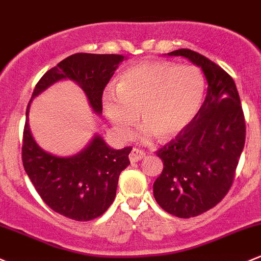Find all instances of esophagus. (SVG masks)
Masks as SVG:
<instances>
[{
    "mask_svg": "<svg viewBox=\"0 0 261 261\" xmlns=\"http://www.w3.org/2000/svg\"><path fill=\"white\" fill-rule=\"evenodd\" d=\"M146 157V152L139 148H136L134 147L133 149H132L130 154H129V160L132 161V162H138V161H141L142 158Z\"/></svg>",
    "mask_w": 261,
    "mask_h": 261,
    "instance_id": "1",
    "label": "esophagus"
}]
</instances>
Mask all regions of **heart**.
Masks as SVG:
<instances>
[{
  "label": "heart",
  "mask_w": 261,
  "mask_h": 261,
  "mask_svg": "<svg viewBox=\"0 0 261 261\" xmlns=\"http://www.w3.org/2000/svg\"><path fill=\"white\" fill-rule=\"evenodd\" d=\"M203 93L205 80L196 66L150 60L123 71L117 91L104 93L103 107L122 138H129L142 109L146 124L139 138L149 141L158 134L161 139H172L195 119Z\"/></svg>",
  "instance_id": "1"
}]
</instances>
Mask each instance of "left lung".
<instances>
[{
  "label": "left lung",
  "instance_id": "1",
  "mask_svg": "<svg viewBox=\"0 0 261 261\" xmlns=\"http://www.w3.org/2000/svg\"><path fill=\"white\" fill-rule=\"evenodd\" d=\"M202 69L208 87L192 123L157 150L163 171L153 184L158 205L189 219L215 207L229 192L245 144V118L235 82L217 64L190 49L168 53Z\"/></svg>",
  "mask_w": 261,
  "mask_h": 261
}]
</instances>
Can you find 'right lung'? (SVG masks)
<instances>
[{
    "label": "right lung",
    "instance_id": "1",
    "mask_svg": "<svg viewBox=\"0 0 261 261\" xmlns=\"http://www.w3.org/2000/svg\"><path fill=\"white\" fill-rule=\"evenodd\" d=\"M123 59L115 54L70 55L42 75L32 98L58 80L70 79L83 88L90 106L100 114L103 91ZM28 122L23 128L22 163L42 201L51 210L75 221H90L103 215L114 201L120 172L130 165L132 147L109 148L96 136L79 154L56 157L37 146Z\"/></svg>",
    "mask_w": 261,
    "mask_h": 261
}]
</instances>
